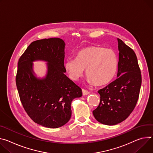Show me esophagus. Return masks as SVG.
Masks as SVG:
<instances>
[{
  "label": "esophagus",
  "instance_id": "1",
  "mask_svg": "<svg viewBox=\"0 0 153 153\" xmlns=\"http://www.w3.org/2000/svg\"><path fill=\"white\" fill-rule=\"evenodd\" d=\"M90 93V92L86 90H84V89H82V94L83 96H85V95H87Z\"/></svg>",
  "mask_w": 153,
  "mask_h": 153
}]
</instances>
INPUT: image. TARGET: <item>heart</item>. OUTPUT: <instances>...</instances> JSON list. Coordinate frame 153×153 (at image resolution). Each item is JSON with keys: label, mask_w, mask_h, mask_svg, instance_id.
Returning <instances> with one entry per match:
<instances>
[{"label": "heart", "mask_w": 153, "mask_h": 153, "mask_svg": "<svg viewBox=\"0 0 153 153\" xmlns=\"http://www.w3.org/2000/svg\"><path fill=\"white\" fill-rule=\"evenodd\" d=\"M118 66V57L111 49L100 46H89L80 50L76 59H69L65 68L69 77L77 80L84 74L90 84L96 86L107 85L114 78Z\"/></svg>", "instance_id": "obj_1"}]
</instances>
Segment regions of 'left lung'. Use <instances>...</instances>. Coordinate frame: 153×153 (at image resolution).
I'll list each match as a JSON object with an SVG mask.
<instances>
[{
	"label": "left lung",
	"instance_id": "1",
	"mask_svg": "<svg viewBox=\"0 0 153 153\" xmlns=\"http://www.w3.org/2000/svg\"><path fill=\"white\" fill-rule=\"evenodd\" d=\"M119 60L117 78L98 91L99 105L93 111L100 123L112 126L126 120L132 113L139 96L142 75L134 51L118 38Z\"/></svg>",
	"mask_w": 153,
	"mask_h": 153
}]
</instances>
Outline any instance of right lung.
Returning <instances> with one entry per match:
<instances>
[{
  "instance_id": "right-lung-1",
  "label": "right lung",
  "mask_w": 153,
  "mask_h": 153,
  "mask_svg": "<svg viewBox=\"0 0 153 153\" xmlns=\"http://www.w3.org/2000/svg\"><path fill=\"white\" fill-rule=\"evenodd\" d=\"M65 48L58 38L35 41L18 64L16 84L23 107L35 123L46 128H58L68 123L72 101L82 95L81 88L65 74ZM36 60L48 62L45 78L33 74L31 62Z\"/></svg>"
}]
</instances>
